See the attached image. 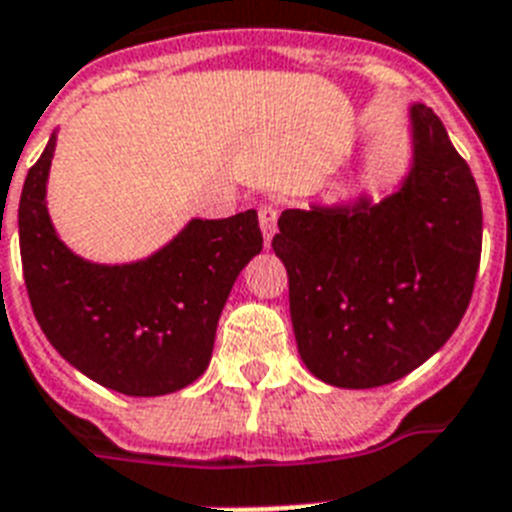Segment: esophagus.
<instances>
[{
	"instance_id": "esophagus-1",
	"label": "esophagus",
	"mask_w": 512,
	"mask_h": 512,
	"mask_svg": "<svg viewBox=\"0 0 512 512\" xmlns=\"http://www.w3.org/2000/svg\"><path fill=\"white\" fill-rule=\"evenodd\" d=\"M260 215V228H263V239L265 247H270V239L276 234V223H278V207L276 205H263L257 210Z\"/></svg>"
}]
</instances>
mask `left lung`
Instances as JSON below:
<instances>
[{"mask_svg":"<svg viewBox=\"0 0 512 512\" xmlns=\"http://www.w3.org/2000/svg\"><path fill=\"white\" fill-rule=\"evenodd\" d=\"M407 118L413 162L392 194L284 210L273 236L299 357L342 389L392 384L442 350L479 270L471 168L431 107L410 105Z\"/></svg>","mask_w":512,"mask_h":512,"instance_id":"obj_1","label":"left lung"}]
</instances>
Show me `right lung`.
<instances>
[{
	"instance_id": "right-lung-1",
	"label": "right lung",
	"mask_w": 512,
	"mask_h": 512,
	"mask_svg": "<svg viewBox=\"0 0 512 512\" xmlns=\"http://www.w3.org/2000/svg\"><path fill=\"white\" fill-rule=\"evenodd\" d=\"M54 147L57 131L28 170L18 207L23 278L41 331L73 368L112 392L160 397L184 389L207 371L231 286L263 249L257 213L194 218L144 260L91 263L49 218Z\"/></svg>"
}]
</instances>
